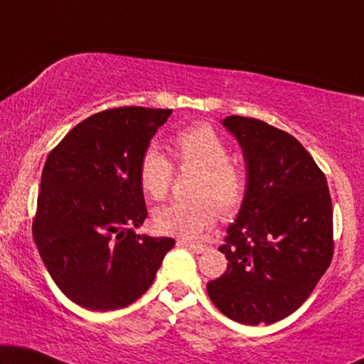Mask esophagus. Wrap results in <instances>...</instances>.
Returning a JSON list of instances; mask_svg holds the SVG:
<instances>
[{
    "instance_id": "esophagus-1",
    "label": "esophagus",
    "mask_w": 364,
    "mask_h": 364,
    "mask_svg": "<svg viewBox=\"0 0 364 364\" xmlns=\"http://www.w3.org/2000/svg\"><path fill=\"white\" fill-rule=\"evenodd\" d=\"M177 243H178V245H182V247L191 248L193 253H203L208 248L205 245H200V243H191V242H183V240H178Z\"/></svg>"
}]
</instances>
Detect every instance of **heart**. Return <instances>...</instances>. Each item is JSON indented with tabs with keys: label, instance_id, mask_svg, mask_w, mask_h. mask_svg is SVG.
<instances>
[{
	"label": "heart",
	"instance_id": "1",
	"mask_svg": "<svg viewBox=\"0 0 364 364\" xmlns=\"http://www.w3.org/2000/svg\"><path fill=\"white\" fill-rule=\"evenodd\" d=\"M171 149L178 167L198 171L191 191L193 198L159 208L154 220L167 235L193 240L217 222L218 208L230 215L242 205L247 176L228 159L230 151L220 134L207 124L183 129L172 137ZM172 177L171 161L157 147H149L139 161V182L146 196L154 200L166 198Z\"/></svg>",
	"mask_w": 364,
	"mask_h": 364
}]
</instances>
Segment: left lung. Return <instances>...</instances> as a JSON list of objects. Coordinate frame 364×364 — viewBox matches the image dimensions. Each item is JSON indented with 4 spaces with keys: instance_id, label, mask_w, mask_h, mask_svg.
<instances>
[{
    "instance_id": "8db88e82",
    "label": "left lung",
    "mask_w": 364,
    "mask_h": 364,
    "mask_svg": "<svg viewBox=\"0 0 364 364\" xmlns=\"http://www.w3.org/2000/svg\"><path fill=\"white\" fill-rule=\"evenodd\" d=\"M240 144L247 191L218 248L227 272L207 283L223 315L243 325L280 321L303 305L333 258L325 173L295 137L252 117L222 121Z\"/></svg>"
}]
</instances>
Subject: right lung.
Listing matches in <instances>:
<instances>
[{
	"label": "right lung",
	"mask_w": 364,
	"mask_h": 364,
	"mask_svg": "<svg viewBox=\"0 0 364 364\" xmlns=\"http://www.w3.org/2000/svg\"><path fill=\"white\" fill-rule=\"evenodd\" d=\"M171 109L117 107L84 119L49 152L33 238L76 305L119 310L152 285L173 238L139 235L147 217L139 161Z\"/></svg>",
	"instance_id": "obj_1"
}]
</instances>
